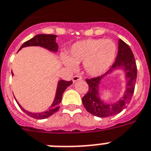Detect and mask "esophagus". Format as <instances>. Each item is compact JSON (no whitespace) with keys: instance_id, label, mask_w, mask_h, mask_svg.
Here are the masks:
<instances>
[{"instance_id":"obj_1","label":"esophagus","mask_w":151,"mask_h":151,"mask_svg":"<svg viewBox=\"0 0 151 151\" xmlns=\"http://www.w3.org/2000/svg\"><path fill=\"white\" fill-rule=\"evenodd\" d=\"M81 79H82V77H81L80 76H75L73 78V83H76V82H77V81L78 80H81Z\"/></svg>"}]
</instances>
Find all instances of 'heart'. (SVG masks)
<instances>
[{
	"mask_svg": "<svg viewBox=\"0 0 151 151\" xmlns=\"http://www.w3.org/2000/svg\"><path fill=\"white\" fill-rule=\"evenodd\" d=\"M117 48L112 40L86 39L72 45L68 58H62L63 64L75 70L76 65L83 62V68L93 77L100 76L109 69L116 55Z\"/></svg>",
	"mask_w": 151,
	"mask_h": 151,
	"instance_id": "obj_1",
	"label": "heart"
}]
</instances>
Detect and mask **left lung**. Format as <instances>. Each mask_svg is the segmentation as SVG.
Masks as SVG:
<instances>
[{
  "label": "left lung",
  "instance_id": "8db88e82",
  "mask_svg": "<svg viewBox=\"0 0 151 151\" xmlns=\"http://www.w3.org/2000/svg\"><path fill=\"white\" fill-rule=\"evenodd\" d=\"M117 69H121L124 72L126 90L118 101L113 104L105 103L99 96V84L103 78ZM137 73V65L132 50L123 40L119 39L117 56L110 68L101 76L86 79L89 85V91L82 100L86 109L98 117H109L123 111L127 106L134 94Z\"/></svg>",
  "mask_w": 151,
  "mask_h": 151
}]
</instances>
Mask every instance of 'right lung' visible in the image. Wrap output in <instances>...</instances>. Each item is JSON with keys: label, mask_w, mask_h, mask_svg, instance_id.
Masks as SVG:
<instances>
[{"label": "right lung", "mask_w": 151, "mask_h": 151, "mask_svg": "<svg viewBox=\"0 0 151 151\" xmlns=\"http://www.w3.org/2000/svg\"><path fill=\"white\" fill-rule=\"evenodd\" d=\"M56 37L57 35H37L36 36L33 37L30 40L25 42L22 45V47L19 48V50H21L22 48L24 47H28V46H41L43 48L48 49V50L51 51L53 52H58V44L56 43ZM13 73H12V76H13ZM73 84V81H65V80H59L58 82V86H57V89H56L55 96L54 101L52 103V105L48 107V109H46L45 111L41 112V113H32L28 110H26L20 105L19 103H17L20 108L23 110L26 114H28L29 116L32 118L37 119H45V118L49 117L52 114H54L55 113L58 111L59 109V105L60 103L62 102V95L64 93L65 90L67 89V87H68L70 85Z\"/></svg>", "instance_id": "1"}]
</instances>
